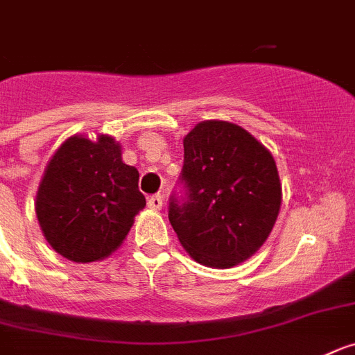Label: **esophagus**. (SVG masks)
Listing matches in <instances>:
<instances>
[{
  "label": "esophagus",
  "instance_id": "obj_1",
  "mask_svg": "<svg viewBox=\"0 0 355 355\" xmlns=\"http://www.w3.org/2000/svg\"><path fill=\"white\" fill-rule=\"evenodd\" d=\"M148 206L151 207V209H155V211H160L162 207H164V197H162L160 193L153 195V197H149Z\"/></svg>",
  "mask_w": 355,
  "mask_h": 355
}]
</instances>
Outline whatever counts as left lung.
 I'll list each match as a JSON object with an SVG mask.
<instances>
[{
  "label": "left lung",
  "instance_id": "8db88e82",
  "mask_svg": "<svg viewBox=\"0 0 355 355\" xmlns=\"http://www.w3.org/2000/svg\"><path fill=\"white\" fill-rule=\"evenodd\" d=\"M183 204L172 197L168 222L191 259L229 269L253 255L271 234L282 183L271 151L229 121H200L183 139Z\"/></svg>",
  "mask_w": 355,
  "mask_h": 355
}]
</instances>
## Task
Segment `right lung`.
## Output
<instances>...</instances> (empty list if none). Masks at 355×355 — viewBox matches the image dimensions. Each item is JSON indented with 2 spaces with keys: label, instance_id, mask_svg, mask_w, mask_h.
<instances>
[{
  "label": "right lung",
  "instance_id": "obj_1",
  "mask_svg": "<svg viewBox=\"0 0 355 355\" xmlns=\"http://www.w3.org/2000/svg\"><path fill=\"white\" fill-rule=\"evenodd\" d=\"M139 171L121 158L110 135H71L51 156L35 211L54 252L71 262H96L121 246L144 209Z\"/></svg>",
  "mask_w": 355,
  "mask_h": 355
}]
</instances>
